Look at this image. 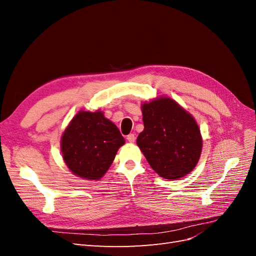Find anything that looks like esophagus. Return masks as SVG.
<instances>
[{"label":"esophagus","instance_id":"34e87169","mask_svg":"<svg viewBox=\"0 0 256 256\" xmlns=\"http://www.w3.org/2000/svg\"><path fill=\"white\" fill-rule=\"evenodd\" d=\"M127 140H128V142H130V143H134V142L136 141V136H134V134H128V136H127Z\"/></svg>","mask_w":256,"mask_h":256}]
</instances>
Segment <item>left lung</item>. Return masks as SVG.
Returning a JSON list of instances; mask_svg holds the SVG:
<instances>
[{"label": "left lung", "mask_w": 256, "mask_h": 256, "mask_svg": "<svg viewBox=\"0 0 256 256\" xmlns=\"http://www.w3.org/2000/svg\"><path fill=\"white\" fill-rule=\"evenodd\" d=\"M144 130L136 144L159 176L177 180L198 164L202 136L193 116L168 97L142 104Z\"/></svg>", "instance_id": "8db88e82"}]
</instances>
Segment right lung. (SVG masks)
<instances>
[{"label": "right lung", "instance_id": "add662e5", "mask_svg": "<svg viewBox=\"0 0 256 256\" xmlns=\"http://www.w3.org/2000/svg\"><path fill=\"white\" fill-rule=\"evenodd\" d=\"M125 138L102 111H80L69 122L60 138L67 168L76 176L98 180L111 166Z\"/></svg>", "mask_w": 256, "mask_h": 256}]
</instances>
